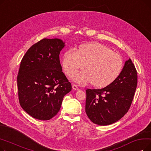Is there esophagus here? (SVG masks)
I'll use <instances>...</instances> for the list:
<instances>
[{
    "instance_id": "obj_1",
    "label": "esophagus",
    "mask_w": 151,
    "mask_h": 151,
    "mask_svg": "<svg viewBox=\"0 0 151 151\" xmlns=\"http://www.w3.org/2000/svg\"><path fill=\"white\" fill-rule=\"evenodd\" d=\"M72 88H73L74 90H75V91H79V90H80V88H78V86H77L76 84H72Z\"/></svg>"
}]
</instances>
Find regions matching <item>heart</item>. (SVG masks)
<instances>
[{
  "label": "heart",
  "instance_id": "1",
  "mask_svg": "<svg viewBox=\"0 0 151 151\" xmlns=\"http://www.w3.org/2000/svg\"><path fill=\"white\" fill-rule=\"evenodd\" d=\"M85 65L87 70L76 74L75 81L81 84L93 82V85L101 88L116 80L122 70L124 61L119 54L99 43H86L77 51L70 49L63 54L62 65L68 76Z\"/></svg>",
  "mask_w": 151,
  "mask_h": 151
}]
</instances>
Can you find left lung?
Wrapping results in <instances>:
<instances>
[{
	"label": "left lung",
	"mask_w": 151,
	"mask_h": 151,
	"mask_svg": "<svg viewBox=\"0 0 151 151\" xmlns=\"http://www.w3.org/2000/svg\"><path fill=\"white\" fill-rule=\"evenodd\" d=\"M137 83V71L129 59L112 83L102 89H86V113L89 119L99 125L121 119L130 109Z\"/></svg>",
	"instance_id": "1"
}]
</instances>
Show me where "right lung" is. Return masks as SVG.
<instances>
[{"instance_id":"1","label":"right lung","mask_w":151,"mask_h":151,"mask_svg":"<svg viewBox=\"0 0 151 151\" xmlns=\"http://www.w3.org/2000/svg\"><path fill=\"white\" fill-rule=\"evenodd\" d=\"M65 43L43 38L32 46L22 58L17 76L22 108L38 120H50L59 111L62 100L71 90L59 60Z\"/></svg>"}]
</instances>
